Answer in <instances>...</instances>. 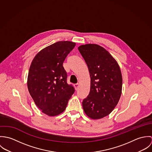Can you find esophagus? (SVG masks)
I'll use <instances>...</instances> for the list:
<instances>
[{
  "mask_svg": "<svg viewBox=\"0 0 152 152\" xmlns=\"http://www.w3.org/2000/svg\"><path fill=\"white\" fill-rule=\"evenodd\" d=\"M74 87L75 88V89L77 90L78 89V88L80 87V84L79 83H77V84H74Z\"/></svg>",
  "mask_w": 152,
  "mask_h": 152,
  "instance_id": "34e87169",
  "label": "esophagus"
}]
</instances>
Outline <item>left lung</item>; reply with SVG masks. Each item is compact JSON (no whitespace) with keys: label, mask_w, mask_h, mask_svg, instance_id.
I'll return each instance as SVG.
<instances>
[{"label":"left lung","mask_w":152,"mask_h":152,"mask_svg":"<svg viewBox=\"0 0 152 152\" xmlns=\"http://www.w3.org/2000/svg\"><path fill=\"white\" fill-rule=\"evenodd\" d=\"M87 63L91 77L90 91L83 101L87 116L99 119L117 105L122 94V76L116 60L104 47L96 44L78 47Z\"/></svg>","instance_id":"8db88e82"}]
</instances>
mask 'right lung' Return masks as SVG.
Returning <instances> with one entry per match:
<instances>
[{"mask_svg":"<svg viewBox=\"0 0 152 152\" xmlns=\"http://www.w3.org/2000/svg\"><path fill=\"white\" fill-rule=\"evenodd\" d=\"M76 43L61 41L40 50L33 58L27 77V88L35 104L49 116L63 113L74 88L66 83L63 64Z\"/></svg>","mask_w":152,"mask_h":152,"instance_id":"obj_1","label":"right lung"}]
</instances>
